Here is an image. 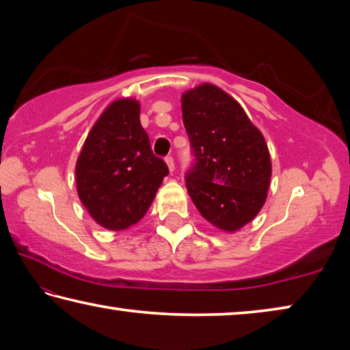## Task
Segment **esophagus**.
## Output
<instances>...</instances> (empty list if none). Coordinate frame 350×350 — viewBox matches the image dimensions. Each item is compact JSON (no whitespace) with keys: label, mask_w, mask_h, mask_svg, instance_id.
Returning a JSON list of instances; mask_svg holds the SVG:
<instances>
[{"label":"esophagus","mask_w":350,"mask_h":350,"mask_svg":"<svg viewBox=\"0 0 350 350\" xmlns=\"http://www.w3.org/2000/svg\"><path fill=\"white\" fill-rule=\"evenodd\" d=\"M165 162H167L170 171H174V159H173V156H167V157H165Z\"/></svg>","instance_id":"esophagus-1"}]
</instances>
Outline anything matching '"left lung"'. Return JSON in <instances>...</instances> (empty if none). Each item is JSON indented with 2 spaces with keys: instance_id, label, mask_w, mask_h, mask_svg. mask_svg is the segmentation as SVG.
I'll list each match as a JSON object with an SVG mask.
<instances>
[{
  "instance_id": "left-lung-1",
  "label": "left lung",
  "mask_w": 350,
  "mask_h": 350,
  "mask_svg": "<svg viewBox=\"0 0 350 350\" xmlns=\"http://www.w3.org/2000/svg\"><path fill=\"white\" fill-rule=\"evenodd\" d=\"M193 167L189 198L224 232L244 227L262 208L271 177L267 144L245 111L221 88L204 83L182 96Z\"/></svg>"
}]
</instances>
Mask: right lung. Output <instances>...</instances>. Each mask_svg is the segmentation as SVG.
<instances>
[{"label": "right lung", "instance_id": "add662e5", "mask_svg": "<svg viewBox=\"0 0 350 350\" xmlns=\"http://www.w3.org/2000/svg\"><path fill=\"white\" fill-rule=\"evenodd\" d=\"M168 167L154 156L134 98H118L103 111L77 159L81 204L108 230L137 224L152 204Z\"/></svg>", "mask_w": 350, "mask_h": 350}]
</instances>
